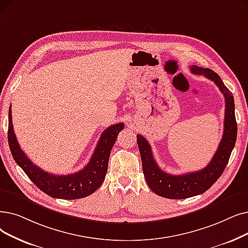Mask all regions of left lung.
I'll return each mask as SVG.
<instances>
[{"label":"left lung","mask_w":248,"mask_h":248,"mask_svg":"<svg viewBox=\"0 0 248 248\" xmlns=\"http://www.w3.org/2000/svg\"><path fill=\"white\" fill-rule=\"evenodd\" d=\"M193 74L203 75L216 84L225 97L224 133L219 147L211 162L202 170L181 175L168 174L161 169L152 154V149L147 140L137 136V142L142 158L143 172L147 185L156 195L166 199L180 200L195 197L208 190L222 175L228 164L232 150L237 138V123L235 118V104L233 95L224 85L220 76L214 71L198 66H191Z\"/></svg>","instance_id":"obj_1"}]
</instances>
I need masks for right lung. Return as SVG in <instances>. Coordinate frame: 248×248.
<instances>
[{
  "mask_svg": "<svg viewBox=\"0 0 248 248\" xmlns=\"http://www.w3.org/2000/svg\"><path fill=\"white\" fill-rule=\"evenodd\" d=\"M124 124L123 123L107 127L101 134L89 163L84 169L68 175L48 173L31 162V160L21 150L16 139L13 130L11 106L9 108L8 142L15 162L23 169L26 175L40 190L55 199L76 200L92 195L102 185L108 166L110 151L118 134L124 130Z\"/></svg>",
  "mask_w": 248,
  "mask_h": 248,
  "instance_id": "right-lung-1",
  "label": "right lung"
}]
</instances>
